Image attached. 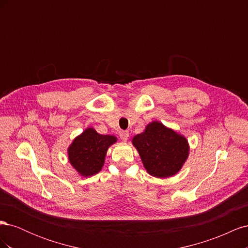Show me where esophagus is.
<instances>
[{"mask_svg":"<svg viewBox=\"0 0 248 248\" xmlns=\"http://www.w3.org/2000/svg\"><path fill=\"white\" fill-rule=\"evenodd\" d=\"M119 136H120V138L122 139V140H127V139H128V137H129V132L127 131V130H121L119 132Z\"/></svg>","mask_w":248,"mask_h":248,"instance_id":"1","label":"esophagus"}]
</instances>
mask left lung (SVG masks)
<instances>
[{
	"label": "left lung",
	"instance_id": "1",
	"mask_svg": "<svg viewBox=\"0 0 248 248\" xmlns=\"http://www.w3.org/2000/svg\"><path fill=\"white\" fill-rule=\"evenodd\" d=\"M150 175L168 178L181 170L188 157V142L183 136L154 121L132 140Z\"/></svg>",
	"mask_w": 248,
	"mask_h": 248
}]
</instances>
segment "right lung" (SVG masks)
<instances>
[{
	"label": "right lung",
	"instance_id": "1",
	"mask_svg": "<svg viewBox=\"0 0 248 248\" xmlns=\"http://www.w3.org/2000/svg\"><path fill=\"white\" fill-rule=\"evenodd\" d=\"M116 141L114 136H103L93 128L86 129L68 148L71 166L84 177L97 174L103 166L108 147Z\"/></svg>",
	"mask_w": 248,
	"mask_h": 248
}]
</instances>
